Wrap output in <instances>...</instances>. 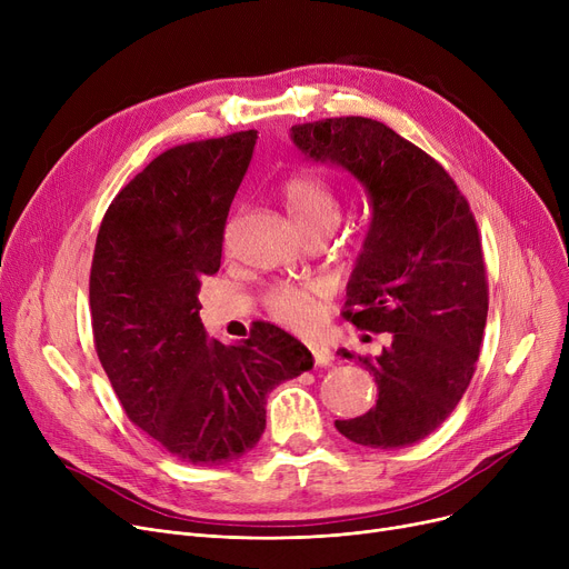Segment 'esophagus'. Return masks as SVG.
<instances>
[{
  "instance_id": "esophagus-1",
  "label": "esophagus",
  "mask_w": 569,
  "mask_h": 569,
  "mask_svg": "<svg viewBox=\"0 0 569 569\" xmlns=\"http://www.w3.org/2000/svg\"><path fill=\"white\" fill-rule=\"evenodd\" d=\"M309 348H311V352H313V360H316V365H318V367H327V365L332 362V350L327 348L325 343L311 341V343H309Z\"/></svg>"
}]
</instances>
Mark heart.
<instances>
[{
  "label": "heart",
  "instance_id": "obj_1",
  "mask_svg": "<svg viewBox=\"0 0 569 569\" xmlns=\"http://www.w3.org/2000/svg\"><path fill=\"white\" fill-rule=\"evenodd\" d=\"M281 200L290 219L302 232L318 226H337L339 200L332 187L316 174H292L281 184ZM320 288L316 283H277L264 292V309L277 322L302 330L320 313Z\"/></svg>",
  "mask_w": 569,
  "mask_h": 569
}]
</instances>
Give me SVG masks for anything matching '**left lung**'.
<instances>
[{
	"instance_id": "8db88e82",
	"label": "left lung",
	"mask_w": 569,
	"mask_h": 569,
	"mask_svg": "<svg viewBox=\"0 0 569 569\" xmlns=\"http://www.w3.org/2000/svg\"><path fill=\"white\" fill-rule=\"evenodd\" d=\"M290 138L350 172L371 200L343 318L392 343L376 357L341 350L373 373L378 401L335 425L357 445L408 447L450 417L480 357L489 283L470 204L438 161L376 119H320Z\"/></svg>"
}]
</instances>
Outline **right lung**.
Instances as JSON below:
<instances>
[{"label": "right lung", "mask_w": 569, "mask_h": 569, "mask_svg": "<svg viewBox=\"0 0 569 569\" xmlns=\"http://www.w3.org/2000/svg\"><path fill=\"white\" fill-rule=\"evenodd\" d=\"M256 138L251 129L166 149L110 202L89 274L94 346L119 403L193 466L253 450L267 392L313 367L309 348L277 325L258 322L226 346L207 339L198 316Z\"/></svg>", "instance_id": "add662e5"}]
</instances>
